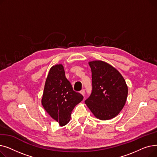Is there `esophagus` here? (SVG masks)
Listing matches in <instances>:
<instances>
[{"instance_id":"34e87169","label":"esophagus","mask_w":157,"mask_h":157,"mask_svg":"<svg viewBox=\"0 0 157 157\" xmlns=\"http://www.w3.org/2000/svg\"><path fill=\"white\" fill-rule=\"evenodd\" d=\"M80 94L83 95V96H85V90H82L80 92Z\"/></svg>"}]
</instances>
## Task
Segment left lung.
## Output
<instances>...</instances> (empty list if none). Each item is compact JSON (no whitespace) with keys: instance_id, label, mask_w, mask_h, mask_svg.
Returning <instances> with one entry per match:
<instances>
[{"instance_id":"1","label":"left lung","mask_w":157,"mask_h":157,"mask_svg":"<svg viewBox=\"0 0 157 157\" xmlns=\"http://www.w3.org/2000/svg\"><path fill=\"white\" fill-rule=\"evenodd\" d=\"M92 70V92L85 102L94 116L101 120L117 117L124 107L128 87L120 72L102 60L89 62Z\"/></svg>"}]
</instances>
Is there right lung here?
Returning <instances> with one entry per match:
<instances>
[{
    "label": "right lung",
    "instance_id": "1",
    "mask_svg": "<svg viewBox=\"0 0 157 157\" xmlns=\"http://www.w3.org/2000/svg\"><path fill=\"white\" fill-rule=\"evenodd\" d=\"M83 99L79 93L74 92L65 78L62 64H56L49 69L46 79L41 103L53 119L62 127L71 120V113Z\"/></svg>",
    "mask_w": 157,
    "mask_h": 157
}]
</instances>
